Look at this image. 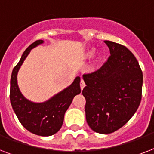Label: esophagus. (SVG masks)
Wrapping results in <instances>:
<instances>
[{
    "instance_id": "1",
    "label": "esophagus",
    "mask_w": 154,
    "mask_h": 154,
    "mask_svg": "<svg viewBox=\"0 0 154 154\" xmlns=\"http://www.w3.org/2000/svg\"><path fill=\"white\" fill-rule=\"evenodd\" d=\"M80 86H81V89H83L85 86V83L84 80H81V82H80Z\"/></svg>"
}]
</instances>
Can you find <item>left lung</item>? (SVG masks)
<instances>
[{
	"label": "left lung",
	"mask_w": 154,
	"mask_h": 154,
	"mask_svg": "<svg viewBox=\"0 0 154 154\" xmlns=\"http://www.w3.org/2000/svg\"><path fill=\"white\" fill-rule=\"evenodd\" d=\"M110 56L99 69L85 73V116L94 132L117 131L136 112L141 100L143 75L138 61L126 47L104 42Z\"/></svg>",
	"instance_id": "obj_1"
}]
</instances>
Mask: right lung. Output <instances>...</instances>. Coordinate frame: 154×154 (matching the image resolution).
Here are the masks:
<instances>
[{
  "label": "right lung",
  "mask_w": 154,
  "mask_h": 154,
  "mask_svg": "<svg viewBox=\"0 0 154 154\" xmlns=\"http://www.w3.org/2000/svg\"><path fill=\"white\" fill-rule=\"evenodd\" d=\"M43 42L42 40L36 41L23 53L20 61L12 72L9 97L12 107L23 126L32 134L47 137L53 135L60 130L65 112L69 107L73 97L82 90L80 87L81 78L77 77L69 86L45 102H32L21 94L17 81L18 70L31 49Z\"/></svg>",
  "instance_id": "right-lung-1"
}]
</instances>
